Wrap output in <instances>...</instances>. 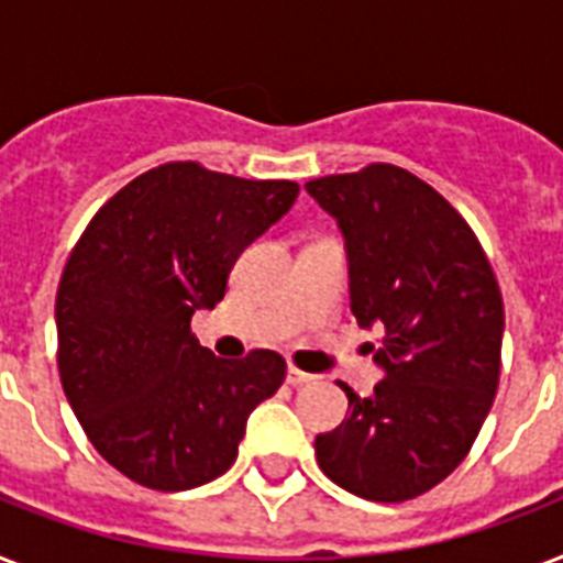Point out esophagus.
<instances>
[{
  "instance_id": "obj_1",
  "label": "esophagus",
  "mask_w": 563,
  "mask_h": 563,
  "mask_svg": "<svg viewBox=\"0 0 563 563\" xmlns=\"http://www.w3.org/2000/svg\"><path fill=\"white\" fill-rule=\"evenodd\" d=\"M312 379H316V376L307 374V371L295 368V365H289V371H286V383L295 385V388H298V385H309Z\"/></svg>"
}]
</instances>
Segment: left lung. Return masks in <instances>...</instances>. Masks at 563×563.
Wrapping results in <instances>:
<instances>
[{"mask_svg":"<svg viewBox=\"0 0 563 563\" xmlns=\"http://www.w3.org/2000/svg\"><path fill=\"white\" fill-rule=\"evenodd\" d=\"M307 192L347 251L351 309L376 330L371 397L351 385L347 418L316 438L321 471L362 499L420 497L464 462L499 385L503 295L467 221L391 163L327 175Z\"/></svg>","mask_w":563,"mask_h":563,"instance_id":"1","label":"left lung"}]
</instances>
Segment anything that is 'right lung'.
Returning a JSON list of instances; mask_svg holds the SVG:
<instances>
[{
    "label": "right lung",
    "instance_id": "1",
    "mask_svg": "<svg viewBox=\"0 0 563 563\" xmlns=\"http://www.w3.org/2000/svg\"><path fill=\"white\" fill-rule=\"evenodd\" d=\"M295 180L163 163L101 207L57 286V371L101 459L136 485L189 490L236 462L247 415L286 379L274 351L219 360L189 330L230 268L291 210Z\"/></svg>",
    "mask_w": 563,
    "mask_h": 563
}]
</instances>
